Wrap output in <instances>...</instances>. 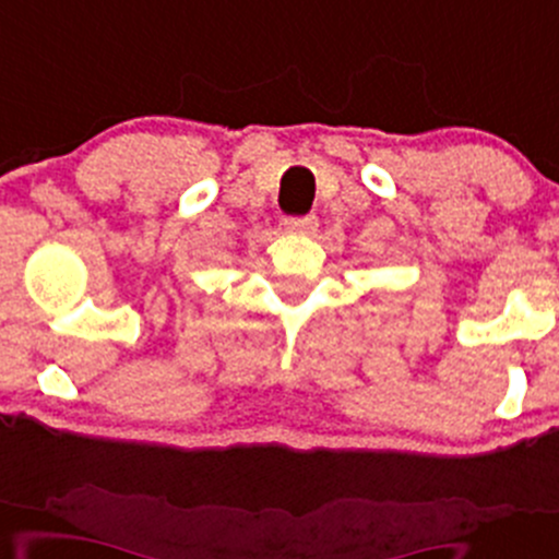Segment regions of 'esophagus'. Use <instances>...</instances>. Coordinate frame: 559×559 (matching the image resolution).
<instances>
[{
	"mask_svg": "<svg viewBox=\"0 0 559 559\" xmlns=\"http://www.w3.org/2000/svg\"><path fill=\"white\" fill-rule=\"evenodd\" d=\"M284 227L289 233H313L319 227L316 216H284Z\"/></svg>",
	"mask_w": 559,
	"mask_h": 559,
	"instance_id": "esophagus-1",
	"label": "esophagus"
}]
</instances>
